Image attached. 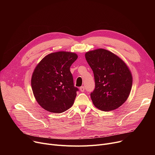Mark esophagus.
Returning <instances> with one entry per match:
<instances>
[{"instance_id": "obj_1", "label": "esophagus", "mask_w": 155, "mask_h": 155, "mask_svg": "<svg viewBox=\"0 0 155 155\" xmlns=\"http://www.w3.org/2000/svg\"><path fill=\"white\" fill-rule=\"evenodd\" d=\"M80 91H81V92H84V91H85V87H84V86H82V87H80Z\"/></svg>"}]
</instances>
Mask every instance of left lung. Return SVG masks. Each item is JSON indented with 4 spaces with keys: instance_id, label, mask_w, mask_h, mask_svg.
Instances as JSON below:
<instances>
[{
    "instance_id": "1",
    "label": "left lung",
    "mask_w": 155,
    "mask_h": 155,
    "mask_svg": "<svg viewBox=\"0 0 155 155\" xmlns=\"http://www.w3.org/2000/svg\"><path fill=\"white\" fill-rule=\"evenodd\" d=\"M85 58L94 75L95 87L91 97L95 107L107 112L121 106L133 84L127 65L118 56L102 48L87 52Z\"/></svg>"
}]
</instances>
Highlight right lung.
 Wrapping results in <instances>:
<instances>
[{"label": "right lung", "instance_id": "1", "mask_svg": "<svg viewBox=\"0 0 155 155\" xmlns=\"http://www.w3.org/2000/svg\"><path fill=\"white\" fill-rule=\"evenodd\" d=\"M77 58L75 53L58 51L48 54L36 65L31 87L36 101L46 110L61 113L74 103L78 89L70 68Z\"/></svg>", "mask_w": 155, "mask_h": 155}]
</instances>
